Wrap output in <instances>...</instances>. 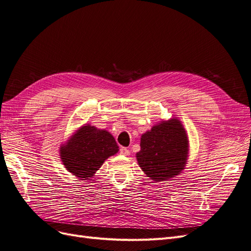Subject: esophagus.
Returning a JSON list of instances; mask_svg holds the SVG:
<instances>
[{
    "label": "esophagus",
    "mask_w": 251,
    "mask_h": 251,
    "mask_svg": "<svg viewBox=\"0 0 251 251\" xmlns=\"http://www.w3.org/2000/svg\"><path fill=\"white\" fill-rule=\"evenodd\" d=\"M120 154H123L125 156L130 155V150H128L127 148H120Z\"/></svg>",
    "instance_id": "34e87169"
}]
</instances>
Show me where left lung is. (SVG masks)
<instances>
[{"label":"left lung","mask_w":251,"mask_h":251,"mask_svg":"<svg viewBox=\"0 0 251 251\" xmlns=\"http://www.w3.org/2000/svg\"><path fill=\"white\" fill-rule=\"evenodd\" d=\"M188 156V138L181 121H160L142 134L138 164L156 182L169 180L184 170Z\"/></svg>","instance_id":"8db88e82"}]
</instances>
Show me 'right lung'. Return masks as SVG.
<instances>
[{
  "label": "right lung",
  "mask_w": 251,
  "mask_h": 251,
  "mask_svg": "<svg viewBox=\"0 0 251 251\" xmlns=\"http://www.w3.org/2000/svg\"><path fill=\"white\" fill-rule=\"evenodd\" d=\"M118 151L115 139L108 131L85 125L60 147L59 154L68 172L86 180L93 177L104 160Z\"/></svg>",
  "instance_id": "1"
}]
</instances>
